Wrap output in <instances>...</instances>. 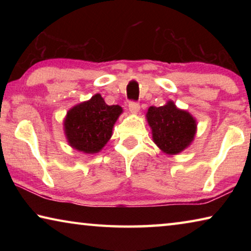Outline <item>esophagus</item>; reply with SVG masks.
I'll return each mask as SVG.
<instances>
[{"label":"esophagus","mask_w":251,"mask_h":251,"mask_svg":"<svg viewBox=\"0 0 251 251\" xmlns=\"http://www.w3.org/2000/svg\"><path fill=\"white\" fill-rule=\"evenodd\" d=\"M128 107H129V112L131 114H137L139 112V109H141V106H139V104L134 103V101H130Z\"/></svg>","instance_id":"esophagus-1"}]
</instances>
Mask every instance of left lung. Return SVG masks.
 I'll list each match as a JSON object with an SVG mask.
<instances>
[{"mask_svg": "<svg viewBox=\"0 0 251 251\" xmlns=\"http://www.w3.org/2000/svg\"><path fill=\"white\" fill-rule=\"evenodd\" d=\"M146 120L151 129L152 142L169 156L184 151L196 136V118L187 110L178 108L173 100L159 107L151 106Z\"/></svg>", "mask_w": 251, "mask_h": 251, "instance_id": "1", "label": "left lung"}]
</instances>
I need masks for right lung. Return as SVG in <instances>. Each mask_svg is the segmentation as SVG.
Wrapping results in <instances>:
<instances>
[{
  "label": "right lung",
  "mask_w": 251,
  "mask_h": 251,
  "mask_svg": "<svg viewBox=\"0 0 251 251\" xmlns=\"http://www.w3.org/2000/svg\"><path fill=\"white\" fill-rule=\"evenodd\" d=\"M122 113L120 105H107L100 94L73 106L63 121L67 143L84 154H97L112 137Z\"/></svg>",
  "instance_id": "add662e5"
}]
</instances>
